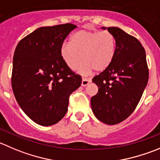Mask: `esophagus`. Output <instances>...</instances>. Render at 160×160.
<instances>
[{"instance_id": "obj_1", "label": "esophagus", "mask_w": 160, "mask_h": 160, "mask_svg": "<svg viewBox=\"0 0 160 160\" xmlns=\"http://www.w3.org/2000/svg\"><path fill=\"white\" fill-rule=\"evenodd\" d=\"M91 79H89V78H84V77H83V78H82L81 85H82V86H83V87H85V86H87V85H88V83H91Z\"/></svg>"}]
</instances>
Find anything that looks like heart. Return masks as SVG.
<instances>
[{"label":"heart","mask_w":160,"mask_h":160,"mask_svg":"<svg viewBox=\"0 0 160 160\" xmlns=\"http://www.w3.org/2000/svg\"><path fill=\"white\" fill-rule=\"evenodd\" d=\"M116 39L108 31L81 29L72 35L70 43H64L60 49L62 58L72 70L79 69L82 74L95 69L102 72L109 67L114 58ZM83 58L82 59V58Z\"/></svg>","instance_id":"heart-1"}]
</instances>
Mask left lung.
Listing matches in <instances>:
<instances>
[{
    "instance_id": "left-lung-1",
    "label": "left lung",
    "mask_w": 160,
    "mask_h": 160,
    "mask_svg": "<svg viewBox=\"0 0 160 160\" xmlns=\"http://www.w3.org/2000/svg\"><path fill=\"white\" fill-rule=\"evenodd\" d=\"M116 39L114 58L108 69L93 78L98 88L91 99L94 116L102 123L123 121L137 107L148 80L144 48L137 38L118 27H102Z\"/></svg>"
}]
</instances>
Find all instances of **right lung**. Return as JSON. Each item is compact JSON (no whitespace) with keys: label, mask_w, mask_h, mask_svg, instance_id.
<instances>
[{"label":"right lung","mask_w":160,"mask_h":160,"mask_svg":"<svg viewBox=\"0 0 160 160\" xmlns=\"http://www.w3.org/2000/svg\"><path fill=\"white\" fill-rule=\"evenodd\" d=\"M71 23L40 27L22 39L13 57L12 86L17 102L36 123L52 126L66 115L81 77L64 62L60 49Z\"/></svg>","instance_id":"right-lung-1"}]
</instances>
